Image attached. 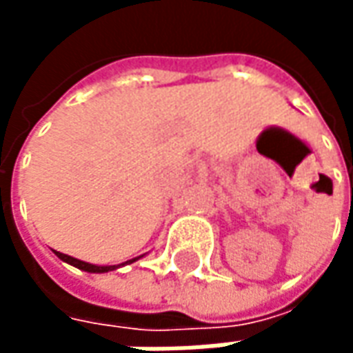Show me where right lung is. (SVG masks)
<instances>
[{
	"label": "right lung",
	"instance_id": "right-lung-1",
	"mask_svg": "<svg viewBox=\"0 0 353 353\" xmlns=\"http://www.w3.org/2000/svg\"><path fill=\"white\" fill-rule=\"evenodd\" d=\"M57 253L58 259L65 261V263H70V265L77 266V268H81V270H85V272H109V270H115V268H119V265H111V266H98V265H90V263H85V261H79L75 259V257H70V255H65V253H60V252H54ZM139 259V257H138ZM138 259H132V261H126V263H134V261ZM124 263V265H126Z\"/></svg>",
	"mask_w": 353,
	"mask_h": 353
}]
</instances>
